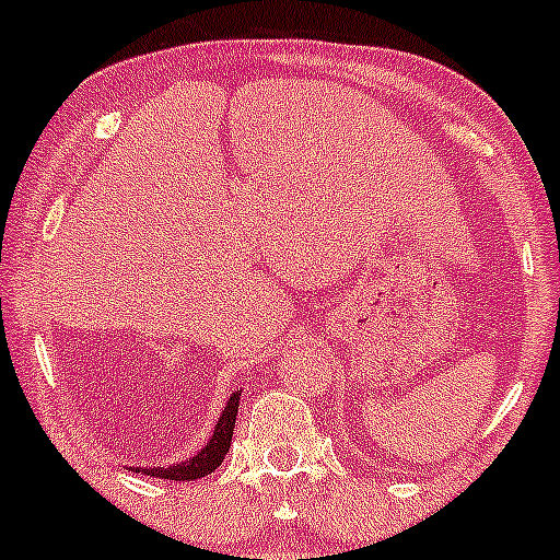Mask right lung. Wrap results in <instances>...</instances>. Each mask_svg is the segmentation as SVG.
Wrapping results in <instances>:
<instances>
[{
    "instance_id": "obj_1",
    "label": "right lung",
    "mask_w": 560,
    "mask_h": 560,
    "mask_svg": "<svg viewBox=\"0 0 560 560\" xmlns=\"http://www.w3.org/2000/svg\"><path fill=\"white\" fill-rule=\"evenodd\" d=\"M238 396L242 390H236L225 404L223 415H220L218 425H214L210 441L205 444V450H199L194 457H188L180 465H167V468H138L135 465L132 472H145L153 478H167V481H196V478L210 476L214 468H220V463L229 454L231 439H233V425H236V411H238Z\"/></svg>"
}]
</instances>
